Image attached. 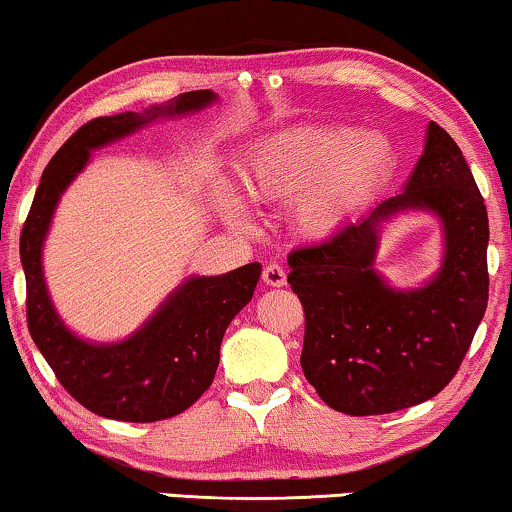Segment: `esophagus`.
<instances>
[{
	"label": "esophagus",
	"instance_id": "1",
	"mask_svg": "<svg viewBox=\"0 0 512 512\" xmlns=\"http://www.w3.org/2000/svg\"><path fill=\"white\" fill-rule=\"evenodd\" d=\"M262 280L269 287H282L287 282V273H285V269H282L280 264H269V266H264Z\"/></svg>",
	"mask_w": 512,
	"mask_h": 512
}]
</instances>
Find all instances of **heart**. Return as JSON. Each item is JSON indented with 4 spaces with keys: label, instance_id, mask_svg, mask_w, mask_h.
<instances>
[{
    "label": "heart",
    "instance_id": "obj_1",
    "mask_svg": "<svg viewBox=\"0 0 512 512\" xmlns=\"http://www.w3.org/2000/svg\"><path fill=\"white\" fill-rule=\"evenodd\" d=\"M393 158L384 133L305 126L259 142L236 163V177L257 204L294 200L292 218L303 236L331 239L377 193ZM216 195L227 216H246L227 183H218Z\"/></svg>",
    "mask_w": 512,
    "mask_h": 512
}]
</instances>
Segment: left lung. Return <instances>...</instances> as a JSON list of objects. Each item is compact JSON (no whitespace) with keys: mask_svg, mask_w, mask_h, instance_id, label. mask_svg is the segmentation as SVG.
Returning <instances> with one entry per match:
<instances>
[{"mask_svg":"<svg viewBox=\"0 0 512 512\" xmlns=\"http://www.w3.org/2000/svg\"><path fill=\"white\" fill-rule=\"evenodd\" d=\"M404 210L442 223L445 257L421 288H393L374 269L380 230ZM487 209L460 147L430 121L402 193L317 246L287 257L305 312L301 368L319 398L352 416L391 414L455 377L487 308Z\"/></svg>","mask_w":512,"mask_h":512,"instance_id":"obj_1","label":"left lung"}]
</instances>
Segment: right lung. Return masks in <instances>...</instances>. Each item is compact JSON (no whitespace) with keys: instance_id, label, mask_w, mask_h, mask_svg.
Returning <instances> with one entry per match:
<instances>
[{"instance_id":"right-lung-1","label":"right lung","mask_w":512,"mask_h":512,"mask_svg":"<svg viewBox=\"0 0 512 512\" xmlns=\"http://www.w3.org/2000/svg\"><path fill=\"white\" fill-rule=\"evenodd\" d=\"M209 89L188 91L144 112L91 119L61 144L45 167L20 234L27 280V326L61 386L82 407L126 423H154L188 409L207 391L220 361V342L243 305L253 299L262 264L223 276H190L121 342H89L61 322L43 276V243L52 216L91 151L133 135L158 119L186 117L216 103Z\"/></svg>"}]
</instances>
